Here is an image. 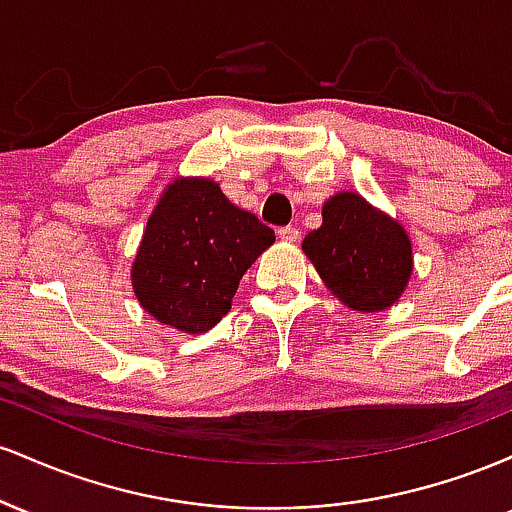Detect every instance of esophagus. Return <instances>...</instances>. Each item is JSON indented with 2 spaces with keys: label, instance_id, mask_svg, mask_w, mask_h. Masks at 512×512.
I'll return each instance as SVG.
<instances>
[{
  "label": "esophagus",
  "instance_id": "esophagus-1",
  "mask_svg": "<svg viewBox=\"0 0 512 512\" xmlns=\"http://www.w3.org/2000/svg\"><path fill=\"white\" fill-rule=\"evenodd\" d=\"M298 226H281L279 231H276V236L281 240H286V243H293V240H298Z\"/></svg>",
  "mask_w": 512,
  "mask_h": 512
}]
</instances>
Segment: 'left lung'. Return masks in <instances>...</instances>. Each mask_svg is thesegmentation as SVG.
<instances>
[{
    "mask_svg": "<svg viewBox=\"0 0 512 512\" xmlns=\"http://www.w3.org/2000/svg\"><path fill=\"white\" fill-rule=\"evenodd\" d=\"M303 250L325 284L363 313L395 303L411 274V243L404 228L351 192L322 207V226L305 236Z\"/></svg>",
    "mask_w": 512,
    "mask_h": 512,
    "instance_id": "8db88e82",
    "label": "left lung"
}]
</instances>
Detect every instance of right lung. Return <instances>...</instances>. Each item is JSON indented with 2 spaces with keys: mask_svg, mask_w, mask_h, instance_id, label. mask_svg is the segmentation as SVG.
<instances>
[{
  "mask_svg": "<svg viewBox=\"0 0 512 512\" xmlns=\"http://www.w3.org/2000/svg\"><path fill=\"white\" fill-rule=\"evenodd\" d=\"M274 231L233 207L211 180H178L146 223L132 267L146 313L180 332H207L231 310L240 279Z\"/></svg>",
  "mask_w": 512,
  "mask_h": 512,
  "instance_id": "add662e5",
  "label": "right lung"
}]
</instances>
